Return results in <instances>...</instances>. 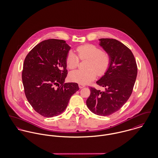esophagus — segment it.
Returning <instances> with one entry per match:
<instances>
[{
    "label": "esophagus",
    "instance_id": "esophagus-1",
    "mask_svg": "<svg viewBox=\"0 0 158 158\" xmlns=\"http://www.w3.org/2000/svg\"><path fill=\"white\" fill-rule=\"evenodd\" d=\"M78 86H79V88H80V89H81V88H83L85 87V85H81V84H79V85H78Z\"/></svg>",
    "mask_w": 158,
    "mask_h": 158
}]
</instances>
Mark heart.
Returning a JSON list of instances; mask_svg holds the SVG:
<instances>
[{
	"instance_id": "obj_1",
	"label": "heart",
	"mask_w": 158,
	"mask_h": 158,
	"mask_svg": "<svg viewBox=\"0 0 158 158\" xmlns=\"http://www.w3.org/2000/svg\"><path fill=\"white\" fill-rule=\"evenodd\" d=\"M76 50L80 60H88L86 64L88 70L72 72L69 74L71 81L81 85L88 84L95 78L97 74L103 76L108 70L111 63V56L108 52L89 44L78 46ZM78 57L72 51L68 53L66 63L69 69L73 70L77 68L79 64Z\"/></svg>"
}]
</instances>
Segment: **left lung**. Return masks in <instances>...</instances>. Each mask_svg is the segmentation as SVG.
<instances>
[{
  "label": "left lung",
  "instance_id": "left-lung-1",
  "mask_svg": "<svg viewBox=\"0 0 158 158\" xmlns=\"http://www.w3.org/2000/svg\"><path fill=\"white\" fill-rule=\"evenodd\" d=\"M100 45L111 56L106 73L96 83L105 91L90 87L86 105L95 114L108 116L118 111L131 96L135 83L137 67L135 58L126 45L110 38L100 39Z\"/></svg>",
  "mask_w": 158,
  "mask_h": 158
}]
</instances>
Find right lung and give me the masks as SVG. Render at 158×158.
<instances>
[{"label": "right lung", "mask_w": 158, "mask_h": 158, "mask_svg": "<svg viewBox=\"0 0 158 158\" xmlns=\"http://www.w3.org/2000/svg\"><path fill=\"white\" fill-rule=\"evenodd\" d=\"M70 49L64 40L49 39L36 45L25 58L22 80L26 98L35 111L45 117L63 113L79 89L76 83H64Z\"/></svg>", "instance_id": "right-lung-1"}]
</instances>
